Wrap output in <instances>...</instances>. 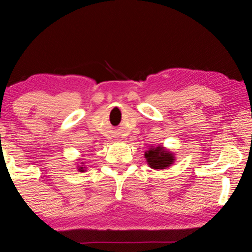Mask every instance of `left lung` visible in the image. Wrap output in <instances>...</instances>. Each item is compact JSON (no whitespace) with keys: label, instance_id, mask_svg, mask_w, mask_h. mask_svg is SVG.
Returning <instances> with one entry per match:
<instances>
[{"label":"left lung","instance_id":"1","mask_svg":"<svg viewBox=\"0 0 252 252\" xmlns=\"http://www.w3.org/2000/svg\"><path fill=\"white\" fill-rule=\"evenodd\" d=\"M144 157L147 158V161L150 165V167L155 168V170L167 168L174 161V156L172 153L164 150L163 147L150 148L149 150L146 151Z\"/></svg>","mask_w":252,"mask_h":252}]
</instances>
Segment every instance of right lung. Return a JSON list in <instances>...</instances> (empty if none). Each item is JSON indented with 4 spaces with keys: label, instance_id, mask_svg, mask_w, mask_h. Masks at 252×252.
<instances>
[{
    "label": "right lung",
    "instance_id": "1",
    "mask_svg": "<svg viewBox=\"0 0 252 252\" xmlns=\"http://www.w3.org/2000/svg\"><path fill=\"white\" fill-rule=\"evenodd\" d=\"M78 170L80 171V172H84V171H85V167H82V166H79Z\"/></svg>",
    "mask_w": 252,
    "mask_h": 252
}]
</instances>
